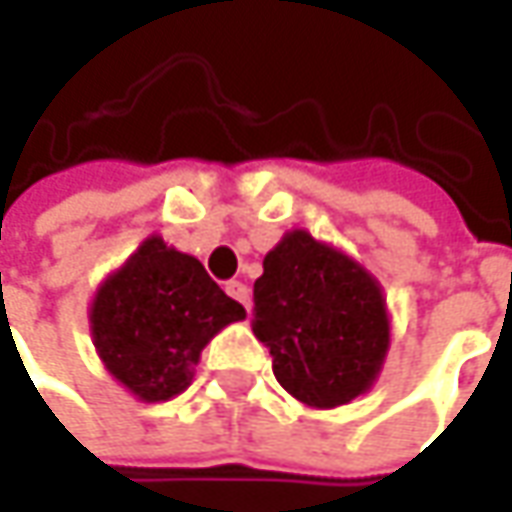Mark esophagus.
Returning <instances> with one entry per match:
<instances>
[{"label": "esophagus", "mask_w": 512, "mask_h": 512, "mask_svg": "<svg viewBox=\"0 0 512 512\" xmlns=\"http://www.w3.org/2000/svg\"><path fill=\"white\" fill-rule=\"evenodd\" d=\"M225 290L230 299H236V302L245 307V310H250V290H247V285H242V282H236V279H233V282H227Z\"/></svg>", "instance_id": "obj_1"}]
</instances>
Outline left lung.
<instances>
[{
    "mask_svg": "<svg viewBox=\"0 0 512 512\" xmlns=\"http://www.w3.org/2000/svg\"><path fill=\"white\" fill-rule=\"evenodd\" d=\"M253 333L293 399L330 410L370 390L390 347L382 287L342 250L290 230L253 285Z\"/></svg>",
    "mask_w": 512,
    "mask_h": 512,
    "instance_id": "1",
    "label": "left lung"
}]
</instances>
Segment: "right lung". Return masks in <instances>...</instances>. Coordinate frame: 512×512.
I'll list each match as a JSON object with an SVG mask.
<instances>
[{
  "mask_svg": "<svg viewBox=\"0 0 512 512\" xmlns=\"http://www.w3.org/2000/svg\"><path fill=\"white\" fill-rule=\"evenodd\" d=\"M242 319L245 307L199 259L150 236L99 285L90 336L110 376L136 399L168 402L187 390L205 344Z\"/></svg>",
  "mask_w": 512,
  "mask_h": 512,
  "instance_id": "obj_1",
  "label": "right lung"
}]
</instances>
